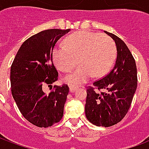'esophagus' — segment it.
I'll list each match as a JSON object with an SVG mask.
<instances>
[{
    "instance_id": "1",
    "label": "esophagus",
    "mask_w": 149,
    "mask_h": 149,
    "mask_svg": "<svg viewBox=\"0 0 149 149\" xmlns=\"http://www.w3.org/2000/svg\"><path fill=\"white\" fill-rule=\"evenodd\" d=\"M68 86H69V91H70L71 93H74L75 91H76V89L78 88L77 85H73V84H69Z\"/></svg>"
}]
</instances>
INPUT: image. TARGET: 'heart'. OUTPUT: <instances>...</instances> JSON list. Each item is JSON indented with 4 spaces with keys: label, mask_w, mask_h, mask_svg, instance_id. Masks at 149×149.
Listing matches in <instances>:
<instances>
[{
    "label": "heart",
    "mask_w": 149,
    "mask_h": 149,
    "mask_svg": "<svg viewBox=\"0 0 149 149\" xmlns=\"http://www.w3.org/2000/svg\"><path fill=\"white\" fill-rule=\"evenodd\" d=\"M65 46H56L52 59L60 71L68 72L77 65L80 67L65 78L72 84L84 83L94 77H101L112 67L116 56L114 40L107 35L81 31L69 35L65 40Z\"/></svg>",
    "instance_id": "obj_1"
}]
</instances>
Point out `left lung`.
I'll use <instances>...</instances> for the list:
<instances>
[{
  "mask_svg": "<svg viewBox=\"0 0 149 149\" xmlns=\"http://www.w3.org/2000/svg\"><path fill=\"white\" fill-rule=\"evenodd\" d=\"M104 33L115 41L116 61L109 74L95 81L94 88L87 89L84 111L92 124L110 127L120 121L130 108L137 86V71L134 58L125 43L114 34Z\"/></svg>",
  "mask_w": 149,
  "mask_h": 149,
  "instance_id": "obj_1",
  "label": "left lung"
}]
</instances>
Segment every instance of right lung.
Masks as SVG:
<instances>
[{
	"label": "right lung",
	"instance_id": "1",
	"mask_svg": "<svg viewBox=\"0 0 149 149\" xmlns=\"http://www.w3.org/2000/svg\"><path fill=\"white\" fill-rule=\"evenodd\" d=\"M70 29H47L29 37L18 50L10 71L13 97L24 118L40 128L51 127L61 120L69 89L54 86L45 93L42 88L57 81L52 63V50L60 38Z\"/></svg>",
	"mask_w": 149,
	"mask_h": 149
}]
</instances>
